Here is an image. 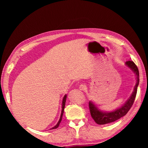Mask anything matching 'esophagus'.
<instances>
[{
	"mask_svg": "<svg viewBox=\"0 0 148 148\" xmlns=\"http://www.w3.org/2000/svg\"><path fill=\"white\" fill-rule=\"evenodd\" d=\"M79 89L80 90V91H85V90L86 89V86L84 84H81L79 86Z\"/></svg>",
	"mask_w": 148,
	"mask_h": 148,
	"instance_id": "esophagus-1",
	"label": "esophagus"
}]
</instances>
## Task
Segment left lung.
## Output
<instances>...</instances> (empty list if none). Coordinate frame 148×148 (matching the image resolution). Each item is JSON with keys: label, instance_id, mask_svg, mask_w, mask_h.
Here are the masks:
<instances>
[{"label": "left lung", "instance_id": "left-lung-1", "mask_svg": "<svg viewBox=\"0 0 148 148\" xmlns=\"http://www.w3.org/2000/svg\"><path fill=\"white\" fill-rule=\"evenodd\" d=\"M125 64L129 68L131 69L136 76V83L134 86V91L132 92L131 96L130 97V98L127 100V101L121 108L114 110L113 112H102L97 108V106L93 102L89 101V107L91 116L92 117V119H94L95 123H97V124L105 125L107 123H110L116 121V120L125 116L127 114V112L129 111V110L131 109L132 104L134 103L135 98H136L138 86L139 84V71L137 66L134 64L133 61H127L125 62Z\"/></svg>", "mask_w": 148, "mask_h": 148}]
</instances>
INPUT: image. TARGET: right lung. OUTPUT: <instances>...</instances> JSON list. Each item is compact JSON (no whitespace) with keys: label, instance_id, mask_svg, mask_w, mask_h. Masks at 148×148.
I'll use <instances>...</instances> for the list:
<instances>
[{"label":"right lung","instance_id":"add662e5","mask_svg":"<svg viewBox=\"0 0 148 148\" xmlns=\"http://www.w3.org/2000/svg\"><path fill=\"white\" fill-rule=\"evenodd\" d=\"M66 95H65L64 96V97H63V99H62V111H61V117H60L59 121H58V123H57V124L56 125V126L53 127V128H51V129H57V127H59L60 123H61V120H62V115H63V113H64V106H65V102H66Z\"/></svg>","mask_w":148,"mask_h":148}]
</instances>
